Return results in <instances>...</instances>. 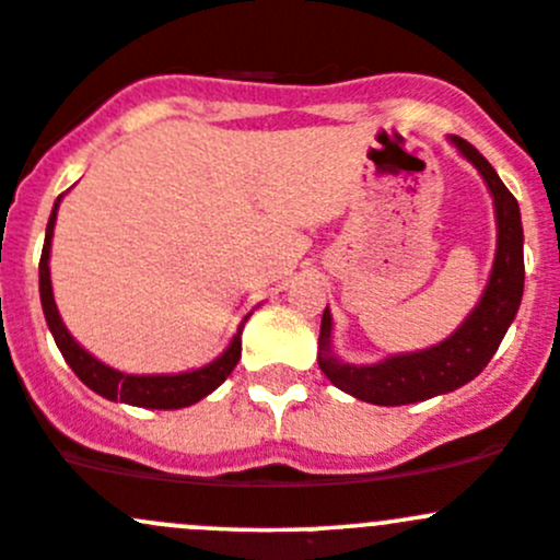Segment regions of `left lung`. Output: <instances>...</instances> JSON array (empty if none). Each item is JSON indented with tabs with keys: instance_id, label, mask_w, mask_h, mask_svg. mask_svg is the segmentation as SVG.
Returning <instances> with one entry per match:
<instances>
[{
	"instance_id": "1",
	"label": "left lung",
	"mask_w": 560,
	"mask_h": 560,
	"mask_svg": "<svg viewBox=\"0 0 560 560\" xmlns=\"http://www.w3.org/2000/svg\"><path fill=\"white\" fill-rule=\"evenodd\" d=\"M460 154L482 173L495 202L499 222V248L488 290L471 316L439 347L415 354H398L376 365H347L330 352V312L325 308L319 327V369L343 393L376 406H404L428 400L433 395L453 393L471 382L499 349L506 327L515 319L523 298V224L515 195L504 186L490 162L466 143L453 138Z\"/></svg>"
}]
</instances>
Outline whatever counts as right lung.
Listing matches in <instances>:
<instances>
[{
    "instance_id": "obj_1",
    "label": "right lung",
    "mask_w": 560,
    "mask_h": 560,
    "mask_svg": "<svg viewBox=\"0 0 560 560\" xmlns=\"http://www.w3.org/2000/svg\"><path fill=\"white\" fill-rule=\"evenodd\" d=\"M61 200V195H59ZM59 200L54 202V211H50L48 230H45V244H43V257H39V301H43L45 322H48L50 332H54V341L59 347V352L65 354V360L70 363V369L75 371L78 380L83 385H89L94 393L105 395L110 400H124V404L143 406V409H180V406H191L200 398H206L208 393H213L238 365L241 360V325L235 332L233 343L224 349L222 358L213 360L206 369L189 371V374H175V376H132L121 374V371L107 369L105 363H100L97 358L81 349L75 343V338L67 332L65 322H61L59 312H56L54 303V290H50V270H48V254H50V238H54V224H56V208Z\"/></svg>"
}]
</instances>
